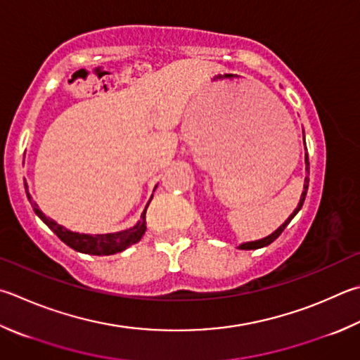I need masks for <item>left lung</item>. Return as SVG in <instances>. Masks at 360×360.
Here are the masks:
<instances>
[{"label":"left lung","instance_id":"1","mask_svg":"<svg viewBox=\"0 0 360 360\" xmlns=\"http://www.w3.org/2000/svg\"><path fill=\"white\" fill-rule=\"evenodd\" d=\"M304 143H305V140H304ZM307 149V148H305ZM305 169H307V178H305V184H304V192H302V197H300V201H299V206L296 207V211H294L290 217H288V220L285 221V224L278 228L277 231H274L271 236H267V238H264V239H261V240H255V243H247V244H243L240 245L239 248H243V250H252V248H259V247H266V245H269L271 243H274V240H276L280 234H282V231L285 230V226L290 224L291 221V219L294 217V215H296L297 212H299V209L302 207V205H304V200H305V195H307V188H309V172H310V163H309V154H305Z\"/></svg>","mask_w":360,"mask_h":360}]
</instances>
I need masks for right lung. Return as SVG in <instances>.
<instances>
[{"mask_svg":"<svg viewBox=\"0 0 360 360\" xmlns=\"http://www.w3.org/2000/svg\"><path fill=\"white\" fill-rule=\"evenodd\" d=\"M26 187V186H25ZM26 197H28L31 206L34 207V212L41 217V220L47 225L51 231H53L58 238H60L64 244L69 245L70 248H74L77 252L82 253H89V255H113L117 252H122L124 248H127L129 245L136 244L141 239L143 234L146 231V209L141 214V220L136 224L134 228L130 230L121 231V233H112V234H96V236H91V234H80V233H72L66 228L58 225L55 220H51L49 217L39 211L37 205L32 201L31 195L26 191Z\"/></svg>","mask_w":360,"mask_h":360,"instance_id":"right-lung-1","label":"right lung"}]
</instances>
